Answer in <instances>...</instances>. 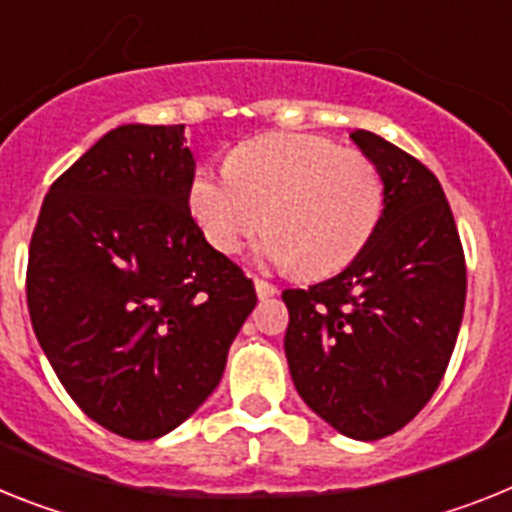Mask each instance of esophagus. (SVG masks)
I'll return each instance as SVG.
<instances>
[{
	"label": "esophagus",
	"instance_id": "34e87169",
	"mask_svg": "<svg viewBox=\"0 0 512 512\" xmlns=\"http://www.w3.org/2000/svg\"><path fill=\"white\" fill-rule=\"evenodd\" d=\"M253 287H256V295H259L261 300L266 298H274L277 295V285H272V282H266V279H253Z\"/></svg>",
	"mask_w": 512,
	"mask_h": 512
}]
</instances>
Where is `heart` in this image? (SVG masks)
<instances>
[{
  "mask_svg": "<svg viewBox=\"0 0 512 512\" xmlns=\"http://www.w3.org/2000/svg\"><path fill=\"white\" fill-rule=\"evenodd\" d=\"M189 209L220 253L240 251L269 222L256 256L323 277L368 246L383 212V181L360 150L313 134H266L238 144L227 170L196 168Z\"/></svg>",
  "mask_w": 512,
  "mask_h": 512,
  "instance_id": "b5f03b06",
  "label": "heart"
}]
</instances>
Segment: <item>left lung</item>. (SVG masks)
Returning <instances> with one entry per match:
<instances>
[{
    "mask_svg": "<svg viewBox=\"0 0 512 512\" xmlns=\"http://www.w3.org/2000/svg\"><path fill=\"white\" fill-rule=\"evenodd\" d=\"M352 142L383 181L368 246L336 277L285 290V355L305 404L355 440L412 422L443 381L466 303V261L443 186L373 131Z\"/></svg>",
    "mask_w": 512,
    "mask_h": 512,
    "instance_id": "obj_1",
    "label": "left lung"
}]
</instances>
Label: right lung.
<instances>
[{"label": "right lung", "mask_w": 512, "mask_h": 512, "mask_svg": "<svg viewBox=\"0 0 512 512\" xmlns=\"http://www.w3.org/2000/svg\"><path fill=\"white\" fill-rule=\"evenodd\" d=\"M183 124H124L48 189L30 238L28 310L61 386L129 440L176 430L225 373L253 282L191 217Z\"/></svg>", "instance_id": "obj_1"}]
</instances>
